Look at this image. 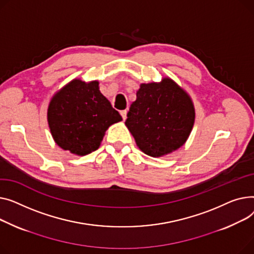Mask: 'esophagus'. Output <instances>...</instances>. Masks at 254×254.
<instances>
[{
  "label": "esophagus",
  "instance_id": "1",
  "mask_svg": "<svg viewBox=\"0 0 254 254\" xmlns=\"http://www.w3.org/2000/svg\"><path fill=\"white\" fill-rule=\"evenodd\" d=\"M120 114H121V116H122V118H123V120H126V118H127V111H126V110H125V111H121Z\"/></svg>",
  "mask_w": 254,
  "mask_h": 254
}]
</instances>
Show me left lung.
<instances>
[{
  "instance_id": "left-lung-1",
  "label": "left lung",
  "mask_w": 254,
  "mask_h": 254,
  "mask_svg": "<svg viewBox=\"0 0 254 254\" xmlns=\"http://www.w3.org/2000/svg\"><path fill=\"white\" fill-rule=\"evenodd\" d=\"M195 116V107L189 93L165 77L158 83L140 84L125 125L141 152L160 158L186 143Z\"/></svg>"
}]
</instances>
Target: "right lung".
Returning <instances> with one entry per match:
<instances>
[{
	"label": "right lung",
	"instance_id": "1",
	"mask_svg": "<svg viewBox=\"0 0 254 254\" xmlns=\"http://www.w3.org/2000/svg\"><path fill=\"white\" fill-rule=\"evenodd\" d=\"M47 121L58 146L85 156L97 150L108 128L122 117L102 95L98 81L73 79L52 96Z\"/></svg>",
	"mask_w": 254,
	"mask_h": 254
}]
</instances>
